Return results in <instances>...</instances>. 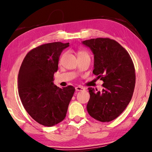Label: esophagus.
Masks as SVG:
<instances>
[{"label": "esophagus", "instance_id": "esophagus-1", "mask_svg": "<svg viewBox=\"0 0 152 152\" xmlns=\"http://www.w3.org/2000/svg\"><path fill=\"white\" fill-rule=\"evenodd\" d=\"M75 90L77 91H85V88L82 87H76Z\"/></svg>", "mask_w": 152, "mask_h": 152}]
</instances>
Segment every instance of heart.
Here are the masks:
<instances>
[{"mask_svg": "<svg viewBox=\"0 0 152 152\" xmlns=\"http://www.w3.org/2000/svg\"><path fill=\"white\" fill-rule=\"evenodd\" d=\"M77 57H89V55L88 53H87L86 51H84V50H79L77 53Z\"/></svg>", "mask_w": 152, "mask_h": 152, "instance_id": "obj_1", "label": "heart"}]
</instances>
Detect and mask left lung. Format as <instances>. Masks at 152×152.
<instances>
[{
    "mask_svg": "<svg viewBox=\"0 0 152 152\" xmlns=\"http://www.w3.org/2000/svg\"><path fill=\"white\" fill-rule=\"evenodd\" d=\"M94 55L93 73L104 83L102 91L89 87L87 110L97 121L109 122L118 118L129 104L135 84V68L128 52L109 38L82 42Z\"/></svg>",
    "mask_w": 152,
    "mask_h": 152,
    "instance_id": "1",
    "label": "left lung"
}]
</instances>
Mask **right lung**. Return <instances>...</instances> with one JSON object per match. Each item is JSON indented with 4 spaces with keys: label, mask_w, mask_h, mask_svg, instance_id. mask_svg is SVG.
Wrapping results in <instances>:
<instances>
[{
    "label": "right lung",
    "mask_w": 152,
    "mask_h": 152,
    "mask_svg": "<svg viewBox=\"0 0 152 152\" xmlns=\"http://www.w3.org/2000/svg\"><path fill=\"white\" fill-rule=\"evenodd\" d=\"M69 43L55 42L30 50L18 75V95L25 110L34 120L51 127L65 119L74 94L73 86L59 88L53 83L61 52Z\"/></svg>",
    "instance_id": "1"
}]
</instances>
